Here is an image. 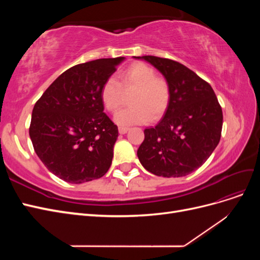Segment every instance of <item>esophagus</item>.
Masks as SVG:
<instances>
[{"label": "esophagus", "mask_w": 260, "mask_h": 260, "mask_svg": "<svg viewBox=\"0 0 260 260\" xmlns=\"http://www.w3.org/2000/svg\"><path fill=\"white\" fill-rule=\"evenodd\" d=\"M129 130V128H125V127H119L118 128V131H119L120 135H124V133H127Z\"/></svg>", "instance_id": "1"}]
</instances>
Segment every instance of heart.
<instances>
[{
  "label": "heart",
  "mask_w": 260,
  "mask_h": 260,
  "mask_svg": "<svg viewBox=\"0 0 260 260\" xmlns=\"http://www.w3.org/2000/svg\"><path fill=\"white\" fill-rule=\"evenodd\" d=\"M120 82L109 77L101 88V101L108 112L116 113L122 104L123 90H135L130 103L115 116L120 125H131L157 120L167 111L170 102L169 84L157 78L155 70L144 62H135L119 75Z\"/></svg>",
  "instance_id": "1"
}]
</instances>
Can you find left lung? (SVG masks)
I'll return each mask as SVG.
<instances>
[{"instance_id": "obj_1", "label": "left lung", "mask_w": 260, "mask_h": 260, "mask_svg": "<svg viewBox=\"0 0 260 260\" xmlns=\"http://www.w3.org/2000/svg\"><path fill=\"white\" fill-rule=\"evenodd\" d=\"M153 65L165 77L170 102L160 121L144 130L138 149L142 166L159 177H184L200 168L218 145L222 109L210 84L180 62L135 56Z\"/></svg>"}]
</instances>
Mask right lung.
Listing matches in <instances>:
<instances>
[{
  "instance_id": "add662e5",
  "label": "right lung",
  "mask_w": 260,
  "mask_h": 260,
  "mask_svg": "<svg viewBox=\"0 0 260 260\" xmlns=\"http://www.w3.org/2000/svg\"><path fill=\"white\" fill-rule=\"evenodd\" d=\"M123 59L101 58L67 69L34 107L29 136L35 152L68 183L99 179L111 167L118 128L104 113L100 93Z\"/></svg>"
}]
</instances>
